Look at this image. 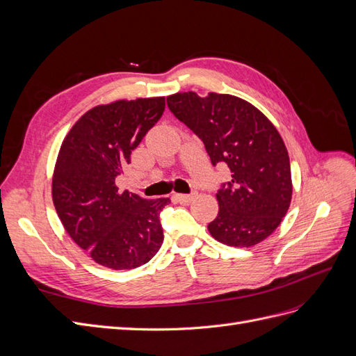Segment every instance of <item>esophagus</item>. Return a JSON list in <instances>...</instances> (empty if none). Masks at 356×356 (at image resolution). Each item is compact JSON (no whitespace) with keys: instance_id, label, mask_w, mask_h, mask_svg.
<instances>
[{"instance_id":"obj_1","label":"esophagus","mask_w":356,"mask_h":356,"mask_svg":"<svg viewBox=\"0 0 356 356\" xmlns=\"http://www.w3.org/2000/svg\"><path fill=\"white\" fill-rule=\"evenodd\" d=\"M196 196H197L196 191H193V193H190V195H177L175 197L179 203H190L196 199Z\"/></svg>"}]
</instances>
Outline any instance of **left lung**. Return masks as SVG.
<instances>
[{
    "label": "left lung",
    "instance_id": "8db88e82",
    "mask_svg": "<svg viewBox=\"0 0 356 356\" xmlns=\"http://www.w3.org/2000/svg\"><path fill=\"white\" fill-rule=\"evenodd\" d=\"M168 106L204 144L213 166L227 165L232 179L217 193L218 215L208 224L218 242L248 248L270 236L293 196L286 147L270 120L232 95L195 92L168 96Z\"/></svg>",
    "mask_w": 356,
    "mask_h": 356
}]
</instances>
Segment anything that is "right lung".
Here are the masks:
<instances>
[{
    "label": "right lung",
    "mask_w": 356,
    "mask_h": 356,
    "mask_svg": "<svg viewBox=\"0 0 356 356\" xmlns=\"http://www.w3.org/2000/svg\"><path fill=\"white\" fill-rule=\"evenodd\" d=\"M163 111L165 98L95 106L59 149L51 184L59 218L81 250L114 270L148 263L163 243L160 212L169 197L147 200L115 184Z\"/></svg>",
    "instance_id": "1"
}]
</instances>
